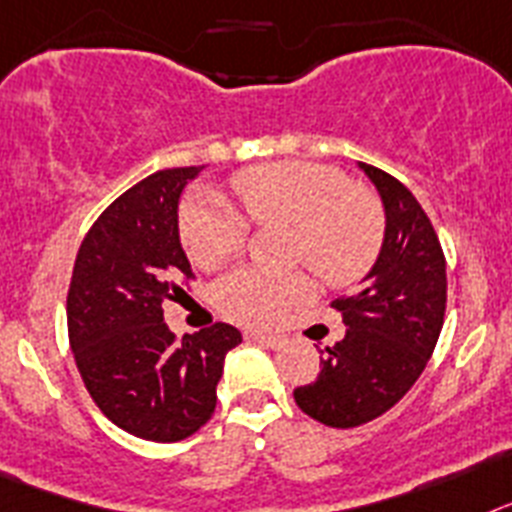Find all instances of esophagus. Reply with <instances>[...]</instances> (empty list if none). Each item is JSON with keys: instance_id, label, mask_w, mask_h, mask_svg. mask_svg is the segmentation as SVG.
I'll list each match as a JSON object with an SVG mask.
<instances>
[{"instance_id": "34e87169", "label": "esophagus", "mask_w": 512, "mask_h": 512, "mask_svg": "<svg viewBox=\"0 0 512 512\" xmlns=\"http://www.w3.org/2000/svg\"><path fill=\"white\" fill-rule=\"evenodd\" d=\"M244 337L252 342H260V345H265V348H281L283 345V337L268 335V332H247Z\"/></svg>"}]
</instances>
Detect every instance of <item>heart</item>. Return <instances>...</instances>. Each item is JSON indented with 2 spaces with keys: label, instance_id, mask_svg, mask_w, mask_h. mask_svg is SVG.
Here are the masks:
<instances>
[{
  "label": "heart",
  "instance_id": "1",
  "mask_svg": "<svg viewBox=\"0 0 512 512\" xmlns=\"http://www.w3.org/2000/svg\"><path fill=\"white\" fill-rule=\"evenodd\" d=\"M247 219L291 231L286 260L306 265L324 286L345 288L366 278L384 247L386 221L379 201L337 167L317 162L257 164L234 175ZM182 250L198 268H216L244 244L247 224L237 211L193 195L180 206ZM311 283L304 273H262L237 268L213 283L211 299L221 314L244 324L281 322L306 304Z\"/></svg>",
  "mask_w": 512,
  "mask_h": 512
}]
</instances>
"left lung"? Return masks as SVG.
<instances>
[{
  "label": "left lung",
  "instance_id": "1",
  "mask_svg": "<svg viewBox=\"0 0 512 512\" xmlns=\"http://www.w3.org/2000/svg\"><path fill=\"white\" fill-rule=\"evenodd\" d=\"M361 170L384 201V247L361 288L332 301L348 330L324 348L317 381L293 389L301 410L330 428L391 410L428 366L446 317V255L428 213L397 177Z\"/></svg>",
  "mask_w": 512,
  "mask_h": 512
}]
</instances>
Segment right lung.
<instances>
[{"label": "right lung", "mask_w": 512, "mask_h": 512, "mask_svg": "<svg viewBox=\"0 0 512 512\" xmlns=\"http://www.w3.org/2000/svg\"><path fill=\"white\" fill-rule=\"evenodd\" d=\"M201 167L159 170L115 198L74 260L66 324L82 381L100 412L154 443L193 435L216 410L224 358L242 342L226 322L177 340L164 301L193 270L180 247L177 201Z\"/></svg>", "instance_id": "obj_1"}]
</instances>
